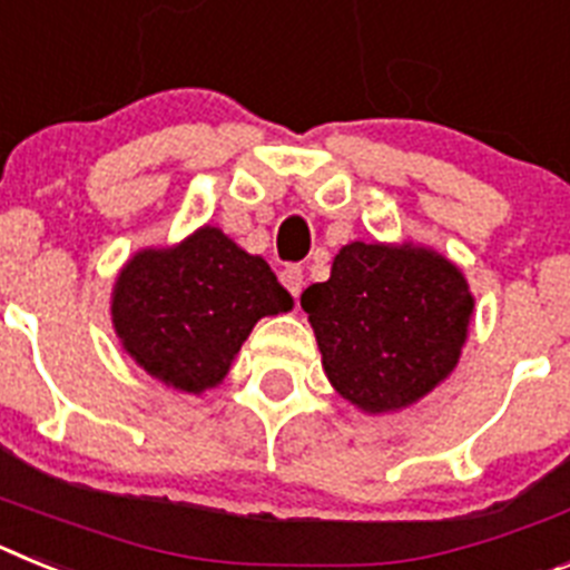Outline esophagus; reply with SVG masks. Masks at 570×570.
<instances>
[{
	"mask_svg": "<svg viewBox=\"0 0 570 570\" xmlns=\"http://www.w3.org/2000/svg\"><path fill=\"white\" fill-rule=\"evenodd\" d=\"M279 279H282V285H285V288H288L294 296H299L302 288H305V274H302L299 265H285L279 274Z\"/></svg>",
	"mask_w": 570,
	"mask_h": 570,
	"instance_id": "34e87169",
	"label": "esophagus"
}]
</instances>
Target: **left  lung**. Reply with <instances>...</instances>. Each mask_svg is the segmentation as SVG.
<instances>
[{
  "instance_id": "8db88e82",
  "label": "left lung",
  "mask_w": 570,
  "mask_h": 570,
  "mask_svg": "<svg viewBox=\"0 0 570 570\" xmlns=\"http://www.w3.org/2000/svg\"><path fill=\"white\" fill-rule=\"evenodd\" d=\"M325 376L362 414H396L451 376L473 294L456 262L414 242H347L302 294Z\"/></svg>"
}]
</instances>
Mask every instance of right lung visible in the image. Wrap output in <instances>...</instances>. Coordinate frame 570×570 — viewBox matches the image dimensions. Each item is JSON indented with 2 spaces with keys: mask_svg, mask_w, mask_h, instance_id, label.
Returning a JSON list of instances; mask_svg holds the SVG:
<instances>
[{
  "mask_svg": "<svg viewBox=\"0 0 570 570\" xmlns=\"http://www.w3.org/2000/svg\"><path fill=\"white\" fill-rule=\"evenodd\" d=\"M294 296L262 256L203 225L176 245L136 250L110 294L122 351L156 382L205 394L228 376L262 316L288 314Z\"/></svg>",
  "mask_w": 570,
  "mask_h": 570,
  "instance_id": "1",
  "label": "right lung"
}]
</instances>
